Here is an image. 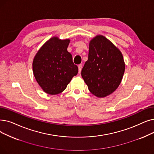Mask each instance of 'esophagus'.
Here are the masks:
<instances>
[{
  "mask_svg": "<svg viewBox=\"0 0 154 154\" xmlns=\"http://www.w3.org/2000/svg\"><path fill=\"white\" fill-rule=\"evenodd\" d=\"M78 68H79V73H81V70L82 68V64H80L78 65Z\"/></svg>",
  "mask_w": 154,
  "mask_h": 154,
  "instance_id": "34e87169",
  "label": "esophagus"
}]
</instances>
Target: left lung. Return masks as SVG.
<instances>
[{
  "label": "left lung",
  "instance_id": "1",
  "mask_svg": "<svg viewBox=\"0 0 154 154\" xmlns=\"http://www.w3.org/2000/svg\"><path fill=\"white\" fill-rule=\"evenodd\" d=\"M125 70L122 53L111 41L100 35L91 40L88 60L81 75L92 94L105 97L115 92L122 81Z\"/></svg>",
  "mask_w": 154,
  "mask_h": 154
}]
</instances>
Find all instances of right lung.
I'll return each mask as SVG.
<instances>
[{
    "mask_svg": "<svg viewBox=\"0 0 154 154\" xmlns=\"http://www.w3.org/2000/svg\"><path fill=\"white\" fill-rule=\"evenodd\" d=\"M70 40L53 36L36 53L32 62L36 81L46 93L55 95L63 92L78 73L72 56L67 51Z\"/></svg>",
    "mask_w": 154,
    "mask_h": 154,
    "instance_id": "1",
    "label": "right lung"
}]
</instances>
